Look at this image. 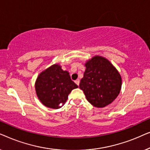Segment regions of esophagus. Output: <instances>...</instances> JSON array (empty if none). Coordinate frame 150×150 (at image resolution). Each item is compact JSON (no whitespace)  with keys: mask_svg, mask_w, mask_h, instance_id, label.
I'll list each match as a JSON object with an SVG mask.
<instances>
[{"mask_svg":"<svg viewBox=\"0 0 150 150\" xmlns=\"http://www.w3.org/2000/svg\"><path fill=\"white\" fill-rule=\"evenodd\" d=\"M75 83L76 84V85L79 86V83H80V80L79 79H77V80H76L75 81Z\"/></svg>","mask_w":150,"mask_h":150,"instance_id":"esophagus-1","label":"esophagus"}]
</instances>
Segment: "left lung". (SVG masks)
I'll list each match as a JSON object with an SVG mask.
<instances>
[{"instance_id":"left-lung-1","label":"left lung","mask_w":150,"mask_h":150,"mask_svg":"<svg viewBox=\"0 0 150 150\" xmlns=\"http://www.w3.org/2000/svg\"><path fill=\"white\" fill-rule=\"evenodd\" d=\"M79 88L88 102L98 108L111 103L120 93L122 78L117 70L104 57L96 56L85 64Z\"/></svg>"}]
</instances>
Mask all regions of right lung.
I'll list each match as a JSON object with an SVG mask.
<instances>
[{"label":"right lung","mask_w":150,"mask_h":150,"mask_svg":"<svg viewBox=\"0 0 150 150\" xmlns=\"http://www.w3.org/2000/svg\"><path fill=\"white\" fill-rule=\"evenodd\" d=\"M77 87L68 71H63L59 65H53L41 73L35 83L39 99L44 105L54 109L61 107L60 104L63 105L71 90Z\"/></svg>","instance_id":"obj_1"}]
</instances>
